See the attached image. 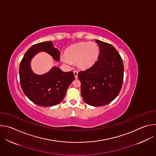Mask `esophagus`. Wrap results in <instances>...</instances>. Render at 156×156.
Wrapping results in <instances>:
<instances>
[{
    "instance_id": "34e87169",
    "label": "esophagus",
    "mask_w": 156,
    "mask_h": 156,
    "mask_svg": "<svg viewBox=\"0 0 156 156\" xmlns=\"http://www.w3.org/2000/svg\"><path fill=\"white\" fill-rule=\"evenodd\" d=\"M73 73H74V75H75V78H78V72L77 71H76V70H75V71H73Z\"/></svg>"
}]
</instances>
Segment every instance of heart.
I'll use <instances>...</instances> for the list:
<instances>
[{
    "label": "heart",
    "mask_w": 156,
    "mask_h": 156,
    "mask_svg": "<svg viewBox=\"0 0 156 156\" xmlns=\"http://www.w3.org/2000/svg\"><path fill=\"white\" fill-rule=\"evenodd\" d=\"M99 55V48L94 42H81L69 47L65 51V56L61 57L63 63L70 65L76 62L82 69L91 68L97 62Z\"/></svg>",
    "instance_id": "b5f03b06"
}]
</instances>
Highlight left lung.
I'll return each instance as SVG.
<instances>
[{
    "mask_svg": "<svg viewBox=\"0 0 156 156\" xmlns=\"http://www.w3.org/2000/svg\"><path fill=\"white\" fill-rule=\"evenodd\" d=\"M100 49L98 61L80 72L81 94L84 102L94 107L105 105L119 95L123 84L124 67L122 57L110 44L96 40Z\"/></svg>",
    "mask_w": 156,
    "mask_h": 156,
    "instance_id": "1",
    "label": "left lung"
}]
</instances>
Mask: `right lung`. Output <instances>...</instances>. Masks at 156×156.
Wrapping results in <instances>:
<instances>
[{
    "label": "right lung",
    "mask_w": 156,
    "mask_h": 156,
    "mask_svg": "<svg viewBox=\"0 0 156 156\" xmlns=\"http://www.w3.org/2000/svg\"><path fill=\"white\" fill-rule=\"evenodd\" d=\"M41 52L49 54L59 62L60 52L52 41L38 43L32 46L25 54L20 64V81L25 96L33 103L43 107L58 104L63 99L69 86L75 80L73 72H65L58 66L42 75L36 74L31 69L33 58Z\"/></svg>",
    "instance_id": "obj_1"
}]
</instances>
